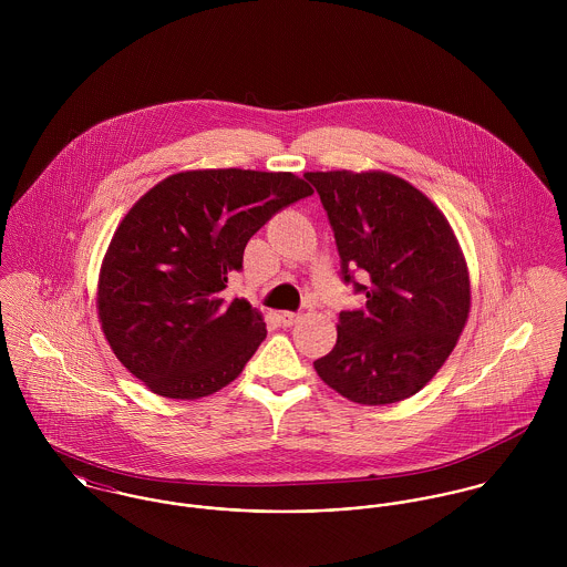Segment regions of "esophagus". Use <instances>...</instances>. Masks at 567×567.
Wrapping results in <instances>:
<instances>
[{"mask_svg":"<svg viewBox=\"0 0 567 567\" xmlns=\"http://www.w3.org/2000/svg\"><path fill=\"white\" fill-rule=\"evenodd\" d=\"M299 319H301V317L295 315V312H281V315H279V321H281L284 327H292V324L299 323Z\"/></svg>","mask_w":567,"mask_h":567,"instance_id":"obj_1","label":"esophagus"}]
</instances>
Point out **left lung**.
Here are the masks:
<instances>
[{
    "label": "left lung",
    "mask_w": 567,
    "mask_h": 567,
    "mask_svg": "<svg viewBox=\"0 0 567 567\" xmlns=\"http://www.w3.org/2000/svg\"><path fill=\"white\" fill-rule=\"evenodd\" d=\"M329 216L344 281L367 303L340 312L333 349L315 362L329 389L362 405L404 402L454 351L472 308L470 268L443 212L384 169L306 172Z\"/></svg>",
    "instance_id": "1"
}]
</instances>
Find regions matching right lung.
<instances>
[{
    "instance_id": "obj_1",
    "label": "right lung",
    "mask_w": 567,
    "mask_h": 567,
    "mask_svg": "<svg viewBox=\"0 0 567 567\" xmlns=\"http://www.w3.org/2000/svg\"><path fill=\"white\" fill-rule=\"evenodd\" d=\"M315 189L292 172L185 169L151 187L104 252L95 308L115 358L167 400H200L266 338L259 310L225 299L246 243Z\"/></svg>"
}]
</instances>
